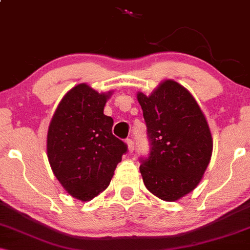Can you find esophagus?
Here are the masks:
<instances>
[{"instance_id": "34e87169", "label": "esophagus", "mask_w": 250, "mask_h": 250, "mask_svg": "<svg viewBox=\"0 0 250 250\" xmlns=\"http://www.w3.org/2000/svg\"><path fill=\"white\" fill-rule=\"evenodd\" d=\"M125 143H127V147H128V151L129 153H133L134 151V141L131 139H128L127 141H125Z\"/></svg>"}]
</instances>
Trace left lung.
Masks as SVG:
<instances>
[{
  "mask_svg": "<svg viewBox=\"0 0 250 250\" xmlns=\"http://www.w3.org/2000/svg\"><path fill=\"white\" fill-rule=\"evenodd\" d=\"M150 154L140 166L146 188L163 201L193 191L210 162L213 137L205 114L190 93L165 80L150 95L137 93Z\"/></svg>",
  "mask_w": 250,
  "mask_h": 250,
  "instance_id": "1",
  "label": "left lung"
}]
</instances>
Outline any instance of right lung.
<instances>
[{"label":"right lung","instance_id":"obj_1","mask_svg":"<svg viewBox=\"0 0 250 250\" xmlns=\"http://www.w3.org/2000/svg\"><path fill=\"white\" fill-rule=\"evenodd\" d=\"M110 95L80 83L63 96L48 128L51 170L65 191L83 202L108 187L127 151L111 133L113 119L103 114Z\"/></svg>","mask_w":250,"mask_h":250}]
</instances>
